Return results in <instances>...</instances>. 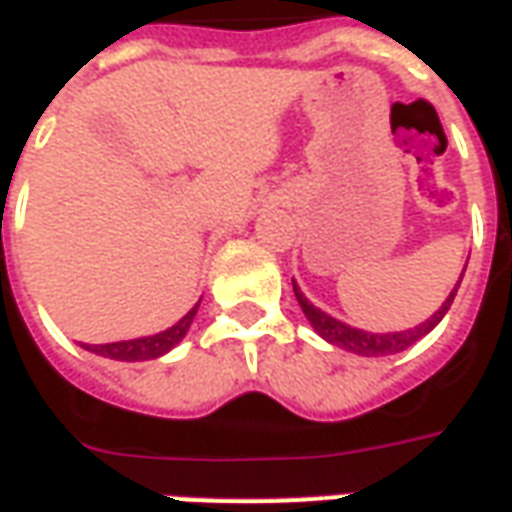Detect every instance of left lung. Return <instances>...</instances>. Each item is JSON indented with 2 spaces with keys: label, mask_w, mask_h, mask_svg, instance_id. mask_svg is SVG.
Wrapping results in <instances>:
<instances>
[{
  "label": "left lung",
  "mask_w": 512,
  "mask_h": 512,
  "mask_svg": "<svg viewBox=\"0 0 512 512\" xmlns=\"http://www.w3.org/2000/svg\"><path fill=\"white\" fill-rule=\"evenodd\" d=\"M463 271H466V268H463ZM458 285H461V279H458ZM293 293H296V301H299L301 312L307 315L310 326L315 329V332L321 334L326 343H332L337 345V348H343V351H351V354H359V356H389V354H400V351H406L408 345H414L417 340H422L425 334L433 332V329L439 326L441 318L447 315V310H450V304L452 299H455L458 288H452L447 301H444L439 310L433 312L425 323H419V326H414V329H406V332H386V334L365 332V329H356V326H348V323L337 321V318H332V315H326V312L318 310V307H315V304L301 293L296 282H293Z\"/></svg>",
  "instance_id": "1"
}]
</instances>
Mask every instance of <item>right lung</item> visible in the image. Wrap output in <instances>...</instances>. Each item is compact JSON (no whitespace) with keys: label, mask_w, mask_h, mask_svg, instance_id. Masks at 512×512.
Segmentation results:
<instances>
[{"label":"right lung","mask_w":512,"mask_h":512,"mask_svg":"<svg viewBox=\"0 0 512 512\" xmlns=\"http://www.w3.org/2000/svg\"><path fill=\"white\" fill-rule=\"evenodd\" d=\"M197 310H200V301L175 326H169V329L158 334H150V337H136V340H120V343L106 345H84V348L98 356H106V359H117V362H147V359H158V356L172 351L186 337Z\"/></svg>","instance_id":"add662e5"}]
</instances>
